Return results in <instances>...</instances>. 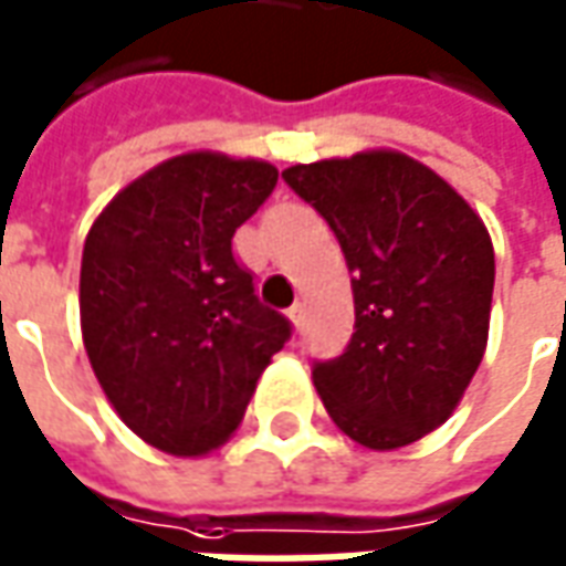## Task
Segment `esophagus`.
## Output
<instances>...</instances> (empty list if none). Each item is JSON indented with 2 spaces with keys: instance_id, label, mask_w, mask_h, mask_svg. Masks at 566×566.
Instances as JSON below:
<instances>
[{
  "instance_id": "obj_1",
  "label": "esophagus",
  "mask_w": 566,
  "mask_h": 566,
  "mask_svg": "<svg viewBox=\"0 0 566 566\" xmlns=\"http://www.w3.org/2000/svg\"><path fill=\"white\" fill-rule=\"evenodd\" d=\"M287 318H291L294 328H300V325H303V303H294V306L287 310Z\"/></svg>"
}]
</instances>
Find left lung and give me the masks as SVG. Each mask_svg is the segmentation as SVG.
<instances>
[{"label":"left lung","instance_id":"obj_1","mask_svg":"<svg viewBox=\"0 0 566 566\" xmlns=\"http://www.w3.org/2000/svg\"><path fill=\"white\" fill-rule=\"evenodd\" d=\"M284 182L325 217L353 272L356 332L313 368L332 421L390 452L455 412L486 353L495 253L483 219L440 172L371 148L294 164Z\"/></svg>","mask_w":566,"mask_h":566}]
</instances>
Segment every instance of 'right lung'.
<instances>
[{
    "label": "right lung",
    "instance_id": "1",
    "mask_svg": "<svg viewBox=\"0 0 566 566\" xmlns=\"http://www.w3.org/2000/svg\"><path fill=\"white\" fill-rule=\"evenodd\" d=\"M275 182L269 160L176 154L120 188L86 234L80 328L92 371L123 424L167 455L226 443L291 337L232 256L234 229Z\"/></svg>",
    "mask_w": 566,
    "mask_h": 566
}]
</instances>
